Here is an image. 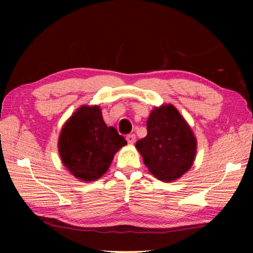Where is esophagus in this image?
<instances>
[{"instance_id": "esophagus-1", "label": "esophagus", "mask_w": 253, "mask_h": 253, "mask_svg": "<svg viewBox=\"0 0 253 253\" xmlns=\"http://www.w3.org/2000/svg\"><path fill=\"white\" fill-rule=\"evenodd\" d=\"M128 144H134L135 143V139H136V136L134 134H130V135H127L126 137Z\"/></svg>"}]
</instances>
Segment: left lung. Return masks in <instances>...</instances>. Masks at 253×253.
I'll return each instance as SVG.
<instances>
[{
	"label": "left lung",
	"mask_w": 253,
	"mask_h": 253,
	"mask_svg": "<svg viewBox=\"0 0 253 253\" xmlns=\"http://www.w3.org/2000/svg\"><path fill=\"white\" fill-rule=\"evenodd\" d=\"M147 135L136 148L154 176L173 182L193 165L196 138L191 127L173 105L155 107L147 119Z\"/></svg>",
	"instance_id": "left-lung-1"
}]
</instances>
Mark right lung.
<instances>
[{
  "label": "right lung",
  "instance_id": "add662e5",
  "mask_svg": "<svg viewBox=\"0 0 253 253\" xmlns=\"http://www.w3.org/2000/svg\"><path fill=\"white\" fill-rule=\"evenodd\" d=\"M127 145L116 128L108 127L99 106H81L63 125L58 149L63 165L81 181L100 178L119 149Z\"/></svg>",
  "mask_w": 253,
  "mask_h": 253
}]
</instances>
